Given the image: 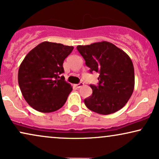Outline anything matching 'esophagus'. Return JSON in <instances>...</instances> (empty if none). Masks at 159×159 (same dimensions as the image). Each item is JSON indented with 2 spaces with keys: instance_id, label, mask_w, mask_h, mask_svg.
I'll list each match as a JSON object with an SVG mask.
<instances>
[{
  "instance_id": "34e87169",
  "label": "esophagus",
  "mask_w": 159,
  "mask_h": 159,
  "mask_svg": "<svg viewBox=\"0 0 159 159\" xmlns=\"http://www.w3.org/2000/svg\"><path fill=\"white\" fill-rule=\"evenodd\" d=\"M83 85H84V83H83V82H80V83L76 84V87L77 88V89H80V88H81L82 86H83Z\"/></svg>"
}]
</instances>
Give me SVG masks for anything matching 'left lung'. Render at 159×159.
Returning a JSON list of instances; mask_svg holds the SVG:
<instances>
[{
  "label": "left lung",
  "mask_w": 159,
  "mask_h": 159,
  "mask_svg": "<svg viewBox=\"0 0 159 159\" xmlns=\"http://www.w3.org/2000/svg\"><path fill=\"white\" fill-rule=\"evenodd\" d=\"M76 48L90 68V73L99 74L98 85H90L93 93L84 100L86 107L102 115L122 108L134 89V68L129 56L106 41Z\"/></svg>",
  "instance_id": "obj_1"
}]
</instances>
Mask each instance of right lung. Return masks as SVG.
<instances>
[{
	"label": "right lung",
	"mask_w": 159,
	"mask_h": 159,
	"mask_svg": "<svg viewBox=\"0 0 159 159\" xmlns=\"http://www.w3.org/2000/svg\"><path fill=\"white\" fill-rule=\"evenodd\" d=\"M73 46L43 42L29 52L18 70V84L27 103L36 111L50 113L66 103L72 91L60 74Z\"/></svg>",
	"instance_id": "right-lung-1"
}]
</instances>
